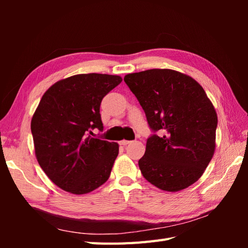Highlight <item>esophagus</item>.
Wrapping results in <instances>:
<instances>
[{
	"mask_svg": "<svg viewBox=\"0 0 248 248\" xmlns=\"http://www.w3.org/2000/svg\"><path fill=\"white\" fill-rule=\"evenodd\" d=\"M130 143H131L130 140H120V141H119V145H121V146H127V145H129Z\"/></svg>",
	"mask_w": 248,
	"mask_h": 248,
	"instance_id": "obj_1",
	"label": "esophagus"
}]
</instances>
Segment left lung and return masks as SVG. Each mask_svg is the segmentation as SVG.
Segmentation results:
<instances>
[{"mask_svg": "<svg viewBox=\"0 0 248 248\" xmlns=\"http://www.w3.org/2000/svg\"><path fill=\"white\" fill-rule=\"evenodd\" d=\"M154 134L139 161L144 178L162 191L178 192L202 176L215 151L217 115L202 85L171 69L124 76Z\"/></svg>", "mask_w": 248, "mask_h": 248, "instance_id": "8db88e82", "label": "left lung"}]
</instances>
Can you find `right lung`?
I'll return each instance as SVG.
<instances>
[{
	"label": "right lung",
	"instance_id": "obj_1",
	"mask_svg": "<svg viewBox=\"0 0 248 248\" xmlns=\"http://www.w3.org/2000/svg\"><path fill=\"white\" fill-rule=\"evenodd\" d=\"M121 81L119 76L76 75L54 83L41 98L31 121L35 155L64 191L91 193L109 178L119 145L91 134L103 130L100 104Z\"/></svg>",
	"mask_w": 248,
	"mask_h": 248
}]
</instances>
